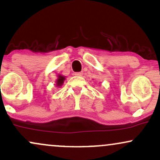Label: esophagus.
<instances>
[{
	"label": "esophagus",
	"mask_w": 160,
	"mask_h": 160,
	"mask_svg": "<svg viewBox=\"0 0 160 160\" xmlns=\"http://www.w3.org/2000/svg\"><path fill=\"white\" fill-rule=\"evenodd\" d=\"M82 74H83L82 72H76L75 73V75H76V76H78V77H81V76H82Z\"/></svg>",
	"instance_id": "1"
}]
</instances>
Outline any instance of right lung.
<instances>
[{"instance_id": "add662e5", "label": "right lung", "mask_w": 160, "mask_h": 160, "mask_svg": "<svg viewBox=\"0 0 160 160\" xmlns=\"http://www.w3.org/2000/svg\"><path fill=\"white\" fill-rule=\"evenodd\" d=\"M65 80V77L63 76V75L62 74H58V78H57L56 80V86H58V87H61V86L63 85L64 83V81Z\"/></svg>"}]
</instances>
